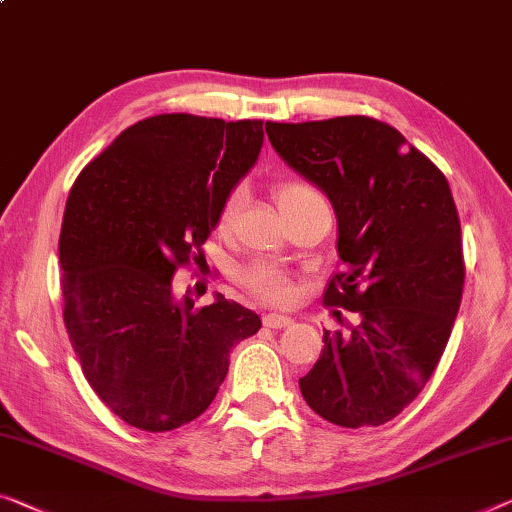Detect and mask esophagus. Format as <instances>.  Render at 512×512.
<instances>
[{
  "mask_svg": "<svg viewBox=\"0 0 512 512\" xmlns=\"http://www.w3.org/2000/svg\"><path fill=\"white\" fill-rule=\"evenodd\" d=\"M262 322L266 329H287V326H292L294 319L289 315H280V312H269V315L262 317Z\"/></svg>",
  "mask_w": 512,
  "mask_h": 512,
  "instance_id": "1",
  "label": "esophagus"
}]
</instances>
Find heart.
Masks as SVG:
<instances>
[{
    "label": "heart",
    "instance_id": "1",
    "mask_svg": "<svg viewBox=\"0 0 512 512\" xmlns=\"http://www.w3.org/2000/svg\"><path fill=\"white\" fill-rule=\"evenodd\" d=\"M276 200L280 204V211L285 216H294L296 211H301L303 207H308L310 202L319 200V193L308 183L303 181H285L276 188ZM243 202V190L236 188L227 195V200L223 202V209H220V218L218 225L220 230H227L234 223L236 213L241 209ZM241 285L253 292L259 299L269 301V303H287L292 299L294 289H292V280H289L287 271L278 266L276 262H269V259H257V262L248 264L246 269L241 271Z\"/></svg>",
    "mask_w": 512,
    "mask_h": 512
}]
</instances>
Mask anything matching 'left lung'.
<instances>
[{"label":"left lung","instance_id":"1","mask_svg":"<svg viewBox=\"0 0 512 512\" xmlns=\"http://www.w3.org/2000/svg\"><path fill=\"white\" fill-rule=\"evenodd\" d=\"M280 158L322 188L338 218L324 303L354 312L299 379L308 407L340 427L384 425L432 377L464 287L462 230L451 186L402 133L370 117L266 121ZM340 319V312H333Z\"/></svg>","mask_w":512,"mask_h":512}]
</instances>
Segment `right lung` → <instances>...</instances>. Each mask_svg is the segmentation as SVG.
I'll list each match as a JSON object with an SVG mask.
<instances>
[{
	"label": "right lung",
	"mask_w": 512,
	"mask_h": 512,
	"mask_svg": "<svg viewBox=\"0 0 512 512\" xmlns=\"http://www.w3.org/2000/svg\"><path fill=\"white\" fill-rule=\"evenodd\" d=\"M262 121L156 114L80 172L59 234L64 324L82 372L121 421L167 432L207 411L230 352L259 317L216 296L172 294L179 266L207 264L220 209L257 163Z\"/></svg>",
	"instance_id": "1"
}]
</instances>
